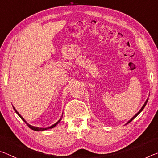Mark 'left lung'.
Returning <instances> with one entry per match:
<instances>
[{"label":"left lung","instance_id":"8db88e82","mask_svg":"<svg viewBox=\"0 0 158 158\" xmlns=\"http://www.w3.org/2000/svg\"><path fill=\"white\" fill-rule=\"evenodd\" d=\"M148 99H147V100L146 101H145V104H143V106H142V107H141V109H140V110H139V111H138V112L136 114H135V115H134V116H133V117L131 118V119L129 120V121H128V122L127 123H127H130L131 122V121L133 119V118H135V117H136V116L138 115V114H139L140 113V112H141V111H143V109H144V107H145V105H146V104H147V102H148Z\"/></svg>","mask_w":158,"mask_h":158}]
</instances>
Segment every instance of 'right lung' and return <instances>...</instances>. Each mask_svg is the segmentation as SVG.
I'll return each mask as SVG.
<instances>
[{"mask_svg":"<svg viewBox=\"0 0 158 158\" xmlns=\"http://www.w3.org/2000/svg\"><path fill=\"white\" fill-rule=\"evenodd\" d=\"M13 109H14V110L15 111V112L17 113V114H18V115L19 116H20V117L22 118V119H23L24 121H25V122L27 123V125L28 126V127H29V128H31V129H32V130H34V131H45V130H47V129H49V128H54V127H56V126L57 124H58V123H59V122H60V120H61V118H62V117L61 118H60V119L59 120V121H57V122L56 123H54V124H53L52 126H51V127H47V128H40V127H33V126H31L30 124H29V123H27V121L25 120V119H24V118H23V116H22L20 114H19V112H18V111H17L16 110H15V107H14V106H13Z\"/></svg>","mask_w":158,"mask_h":158,"instance_id":"obj_1","label":"right lung"}]
</instances>
